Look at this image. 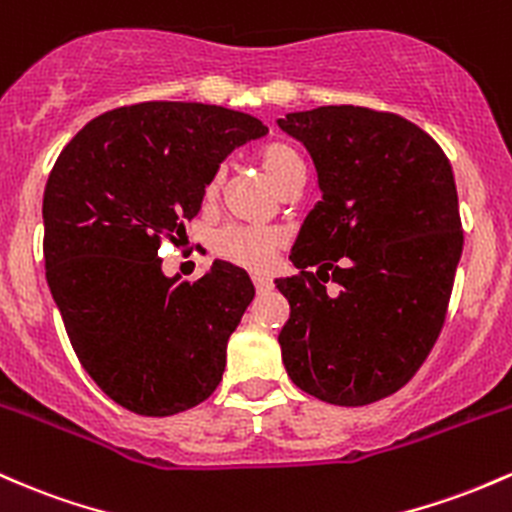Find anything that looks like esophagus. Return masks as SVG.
Here are the masks:
<instances>
[{"mask_svg":"<svg viewBox=\"0 0 512 512\" xmlns=\"http://www.w3.org/2000/svg\"><path fill=\"white\" fill-rule=\"evenodd\" d=\"M254 285H256L258 292H266V290H271V287H273V280L266 278V275L256 273V275H254Z\"/></svg>","mask_w":512,"mask_h":512,"instance_id":"esophagus-1","label":"esophagus"}]
</instances>
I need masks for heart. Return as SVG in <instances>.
<instances>
[{
    "label": "heart",
    "mask_w": 512,
    "mask_h": 512,
    "mask_svg": "<svg viewBox=\"0 0 512 512\" xmlns=\"http://www.w3.org/2000/svg\"><path fill=\"white\" fill-rule=\"evenodd\" d=\"M261 166L266 176L275 186H283L290 176L304 171L300 154L295 152L285 142H273V145L263 147L261 152ZM217 191V176L210 181L208 193ZM283 232L273 227H244V225H227L212 239V246L222 258L237 263V266L254 268V271H263L273 263L275 249L283 246Z\"/></svg>",
    "instance_id": "b5f03b06"
}]
</instances>
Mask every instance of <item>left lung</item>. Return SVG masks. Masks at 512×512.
Returning a JSON list of instances; mask_svg holds the SVG:
<instances>
[{"label": "left lung", "mask_w": 512, "mask_h": 512, "mask_svg": "<svg viewBox=\"0 0 512 512\" xmlns=\"http://www.w3.org/2000/svg\"><path fill=\"white\" fill-rule=\"evenodd\" d=\"M278 125L307 147L321 191L292 246L300 273L275 280L290 302L285 370L326 404H372L416 375L445 324L464 244L452 166L396 113L321 106Z\"/></svg>", "instance_id": "1"}]
</instances>
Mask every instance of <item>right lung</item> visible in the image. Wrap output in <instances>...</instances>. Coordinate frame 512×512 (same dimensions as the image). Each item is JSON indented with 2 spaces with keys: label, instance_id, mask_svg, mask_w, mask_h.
<instances>
[{
  "label": "right lung",
  "instance_id": "add662e5",
  "mask_svg": "<svg viewBox=\"0 0 512 512\" xmlns=\"http://www.w3.org/2000/svg\"><path fill=\"white\" fill-rule=\"evenodd\" d=\"M266 132L222 106L147 101L94 118L57 157L45 278L79 363L123 409L174 416L222 382L254 283L225 261L193 283L166 278L159 246L186 234L222 159Z\"/></svg>",
  "mask_w": 512,
  "mask_h": 512
}]
</instances>
